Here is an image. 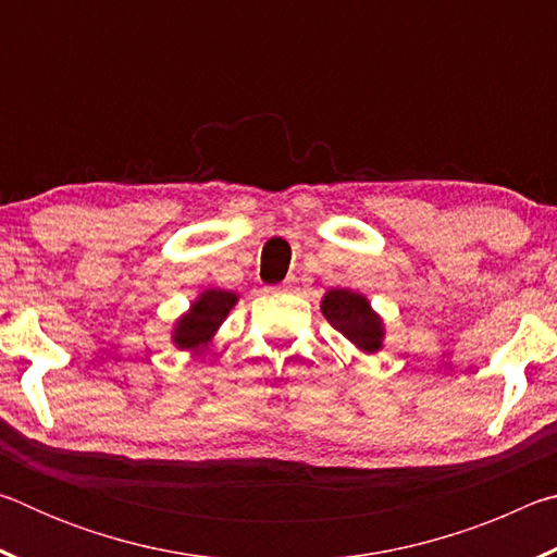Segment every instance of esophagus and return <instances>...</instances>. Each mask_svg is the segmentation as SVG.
Wrapping results in <instances>:
<instances>
[{"label": "esophagus", "mask_w": 557, "mask_h": 557, "mask_svg": "<svg viewBox=\"0 0 557 557\" xmlns=\"http://www.w3.org/2000/svg\"><path fill=\"white\" fill-rule=\"evenodd\" d=\"M292 287H295V277H289V280H285V282H282V285H277L275 289H280V292H289Z\"/></svg>", "instance_id": "obj_1"}]
</instances>
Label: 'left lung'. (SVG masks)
Here are the masks:
<instances>
[{"instance_id":"obj_1","label":"left lung","mask_w":557,"mask_h":557,"mask_svg":"<svg viewBox=\"0 0 557 557\" xmlns=\"http://www.w3.org/2000/svg\"><path fill=\"white\" fill-rule=\"evenodd\" d=\"M322 312L329 324L338 329L358 348H363V351H379L381 348V319L371 312L366 297L356 295L351 289H332L326 292L322 301Z\"/></svg>"}]
</instances>
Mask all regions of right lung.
Masks as SVG:
<instances>
[{
  "label": "right lung",
  "mask_w": 557,
  "mask_h": 557,
  "mask_svg": "<svg viewBox=\"0 0 557 557\" xmlns=\"http://www.w3.org/2000/svg\"><path fill=\"white\" fill-rule=\"evenodd\" d=\"M235 299L238 297H235L233 292L206 289L199 301L191 307V312L184 319H178L174 334V342L178 344V348H199L201 344L209 342L215 326H219L225 314L231 312Z\"/></svg>",
  "instance_id": "add662e5"
}]
</instances>
